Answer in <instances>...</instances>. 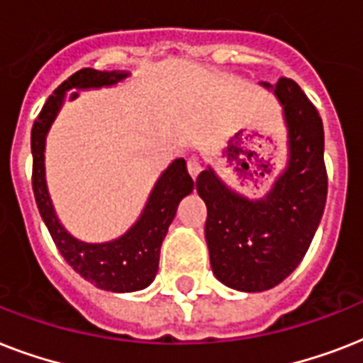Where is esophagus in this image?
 <instances>
[{
  "label": "esophagus",
  "instance_id": "esophagus-1",
  "mask_svg": "<svg viewBox=\"0 0 363 363\" xmlns=\"http://www.w3.org/2000/svg\"><path fill=\"white\" fill-rule=\"evenodd\" d=\"M188 173L192 175V179H196L201 173V162H199V158H196V156L188 158Z\"/></svg>",
  "mask_w": 363,
  "mask_h": 363
}]
</instances>
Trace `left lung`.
<instances>
[{"instance_id":"obj_1","label":"left lung","mask_w":363,"mask_h":363,"mask_svg":"<svg viewBox=\"0 0 363 363\" xmlns=\"http://www.w3.org/2000/svg\"><path fill=\"white\" fill-rule=\"evenodd\" d=\"M273 90L288 128V164L259 199L233 192L207 167L196 181L207 205L205 239L211 267L222 284L264 292L282 282L303 259L326 207L324 128L318 111L286 77Z\"/></svg>"}]
</instances>
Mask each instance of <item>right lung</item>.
<instances>
[{
    "instance_id": "right-lung-1",
    "label": "right lung",
    "mask_w": 363,
    "mask_h": 363,
    "mask_svg": "<svg viewBox=\"0 0 363 363\" xmlns=\"http://www.w3.org/2000/svg\"><path fill=\"white\" fill-rule=\"evenodd\" d=\"M128 75L130 73L122 71H77L75 75H71L54 90L31 128V186L43 222L47 224L65 262L88 282L107 292H137L154 281L158 273L160 248L167 228L175 218L181 199L194 190V181L186 169V162L184 158H177L156 181L141 216L118 239L107 242H84L73 238L58 220L45 179V143L50 125L62 109L64 94L71 88L86 90L113 86L116 82L124 81Z\"/></svg>"
}]
</instances>
